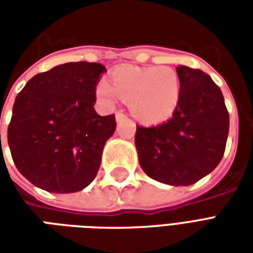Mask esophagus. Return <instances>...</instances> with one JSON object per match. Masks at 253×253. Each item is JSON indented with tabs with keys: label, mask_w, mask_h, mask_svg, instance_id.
I'll list each match as a JSON object with an SVG mask.
<instances>
[{
	"label": "esophagus",
	"mask_w": 253,
	"mask_h": 253,
	"mask_svg": "<svg viewBox=\"0 0 253 253\" xmlns=\"http://www.w3.org/2000/svg\"><path fill=\"white\" fill-rule=\"evenodd\" d=\"M115 118H116V121L121 122V121H123V119H127V115H125V114H123L122 111H116Z\"/></svg>",
	"instance_id": "esophagus-1"
}]
</instances>
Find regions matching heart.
Listing matches in <instances>:
<instances>
[{"label":"heart","instance_id":"obj_1","mask_svg":"<svg viewBox=\"0 0 253 253\" xmlns=\"http://www.w3.org/2000/svg\"><path fill=\"white\" fill-rule=\"evenodd\" d=\"M96 94L108 105L116 96L126 100L135 119L153 125L173 115L180 100V78L169 66H121L111 72L110 84H97Z\"/></svg>","mask_w":253,"mask_h":253}]
</instances>
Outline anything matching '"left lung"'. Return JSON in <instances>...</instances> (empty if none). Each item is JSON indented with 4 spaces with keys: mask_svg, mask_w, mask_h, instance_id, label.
Here are the masks:
<instances>
[{
    "mask_svg": "<svg viewBox=\"0 0 253 253\" xmlns=\"http://www.w3.org/2000/svg\"><path fill=\"white\" fill-rule=\"evenodd\" d=\"M180 100L169 121L137 126L135 146L143 172L169 186H190L209 175L222 160L229 112L222 92L199 69L176 67Z\"/></svg>",
    "mask_w": 253,
    "mask_h": 253,
    "instance_id": "obj_1",
    "label": "left lung"
}]
</instances>
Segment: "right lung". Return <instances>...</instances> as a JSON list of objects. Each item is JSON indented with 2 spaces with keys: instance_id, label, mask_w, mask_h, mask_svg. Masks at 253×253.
Wrapping results in <instances>:
<instances>
[{
  "instance_id": "add662e5",
  "label": "right lung",
  "mask_w": 253,
  "mask_h": 253,
  "mask_svg": "<svg viewBox=\"0 0 253 253\" xmlns=\"http://www.w3.org/2000/svg\"><path fill=\"white\" fill-rule=\"evenodd\" d=\"M104 72L100 63H63L34 76L17 94L8 143L16 168L34 186L69 194L96 177L116 127L115 115L100 116L93 108Z\"/></svg>"
}]
</instances>
